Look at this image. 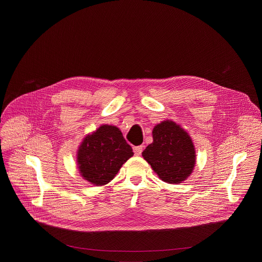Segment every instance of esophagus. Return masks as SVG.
I'll use <instances>...</instances> for the list:
<instances>
[{
	"label": "esophagus",
	"instance_id": "1",
	"mask_svg": "<svg viewBox=\"0 0 262 262\" xmlns=\"http://www.w3.org/2000/svg\"><path fill=\"white\" fill-rule=\"evenodd\" d=\"M142 151H143V146H136V147H134L135 156H141Z\"/></svg>",
	"mask_w": 262,
	"mask_h": 262
}]
</instances>
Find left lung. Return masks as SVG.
Returning a JSON list of instances; mask_svg holds the SVG:
<instances>
[{"label":"left lung","instance_id":"1","mask_svg":"<svg viewBox=\"0 0 262 262\" xmlns=\"http://www.w3.org/2000/svg\"><path fill=\"white\" fill-rule=\"evenodd\" d=\"M154 142L142 152L159 177L180 183L192 173L196 155L191 137L173 121H163L152 130Z\"/></svg>","mask_w":262,"mask_h":262}]
</instances>
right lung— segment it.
I'll return each mask as SVG.
<instances>
[{"label":"right lung","instance_id":"1","mask_svg":"<svg viewBox=\"0 0 262 262\" xmlns=\"http://www.w3.org/2000/svg\"><path fill=\"white\" fill-rule=\"evenodd\" d=\"M134 156L118 127L102 125L85 138L78 152L81 175L96 185L110 182L121 166Z\"/></svg>","mask_w":262,"mask_h":262}]
</instances>
